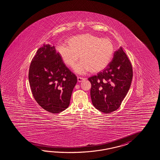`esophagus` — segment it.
Masks as SVG:
<instances>
[{
	"label": "esophagus",
	"instance_id": "obj_1",
	"mask_svg": "<svg viewBox=\"0 0 160 160\" xmlns=\"http://www.w3.org/2000/svg\"><path fill=\"white\" fill-rule=\"evenodd\" d=\"M83 80H84V78H82V77H78V82H82Z\"/></svg>",
	"mask_w": 160,
	"mask_h": 160
}]
</instances>
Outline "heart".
Listing matches in <instances>:
<instances>
[{
    "label": "heart",
    "instance_id": "obj_1",
    "mask_svg": "<svg viewBox=\"0 0 160 160\" xmlns=\"http://www.w3.org/2000/svg\"><path fill=\"white\" fill-rule=\"evenodd\" d=\"M66 45L56 48L62 62L73 68L79 59L81 62L75 68L78 73L90 71L96 73L105 69L111 62L115 53V46L108 39L84 34L70 38Z\"/></svg>",
    "mask_w": 160,
    "mask_h": 160
}]
</instances>
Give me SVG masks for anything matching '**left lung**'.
Listing matches in <instances>:
<instances>
[{
  "instance_id": "obj_1",
  "label": "left lung",
  "mask_w": 160,
  "mask_h": 160,
  "mask_svg": "<svg viewBox=\"0 0 160 160\" xmlns=\"http://www.w3.org/2000/svg\"><path fill=\"white\" fill-rule=\"evenodd\" d=\"M132 78V66L121 47L102 72L88 78L91 84V101L94 107L105 113L116 111L129 90Z\"/></svg>"
}]
</instances>
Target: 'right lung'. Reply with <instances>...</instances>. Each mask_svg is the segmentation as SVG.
Returning a JSON list of instances; mask_svg holds the SVG:
<instances>
[{"instance_id": "right-lung-1", "label": "right lung", "mask_w": 160, "mask_h": 160, "mask_svg": "<svg viewBox=\"0 0 160 160\" xmlns=\"http://www.w3.org/2000/svg\"><path fill=\"white\" fill-rule=\"evenodd\" d=\"M28 80L32 94L49 112H61L69 107L77 77L62 62L54 46L43 45L31 62Z\"/></svg>"}]
</instances>
